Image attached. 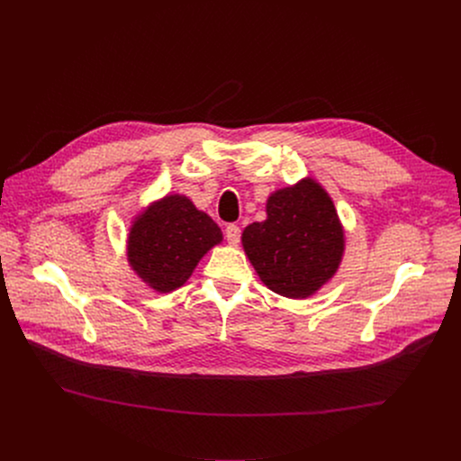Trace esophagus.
I'll use <instances>...</instances> for the list:
<instances>
[{
  "label": "esophagus",
  "mask_w": 461,
  "mask_h": 461,
  "mask_svg": "<svg viewBox=\"0 0 461 461\" xmlns=\"http://www.w3.org/2000/svg\"><path fill=\"white\" fill-rule=\"evenodd\" d=\"M224 233H226V240H228L231 246H237V244H239V240H240V228H239L237 224H228L226 230H224Z\"/></svg>",
  "instance_id": "obj_1"
}]
</instances>
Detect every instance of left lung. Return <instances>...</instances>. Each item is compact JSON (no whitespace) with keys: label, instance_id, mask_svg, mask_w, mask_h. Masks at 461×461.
<instances>
[{"label":"left lung","instance_id":"8db88e82","mask_svg":"<svg viewBox=\"0 0 461 461\" xmlns=\"http://www.w3.org/2000/svg\"><path fill=\"white\" fill-rule=\"evenodd\" d=\"M267 221L242 233L244 251L272 292L304 299L338 272L345 235L328 193L312 178L276 191Z\"/></svg>","mask_w":461,"mask_h":461}]
</instances>
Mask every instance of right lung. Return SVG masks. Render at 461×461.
Here are the masks:
<instances>
[{
	"mask_svg": "<svg viewBox=\"0 0 461 461\" xmlns=\"http://www.w3.org/2000/svg\"><path fill=\"white\" fill-rule=\"evenodd\" d=\"M222 240L221 228L184 194H167L137 217L127 240L129 265L157 292L180 288Z\"/></svg>",
	"mask_w": 461,
	"mask_h": 461,
	"instance_id": "right-lung-1",
	"label": "right lung"
}]
</instances>
